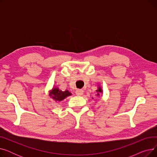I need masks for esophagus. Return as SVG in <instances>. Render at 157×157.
I'll list each match as a JSON object with an SVG mask.
<instances>
[{
  "instance_id": "esophagus-1",
  "label": "esophagus",
  "mask_w": 157,
  "mask_h": 157,
  "mask_svg": "<svg viewBox=\"0 0 157 157\" xmlns=\"http://www.w3.org/2000/svg\"><path fill=\"white\" fill-rule=\"evenodd\" d=\"M76 94L78 96H81L83 94V90L81 89H78L76 91Z\"/></svg>"
}]
</instances>
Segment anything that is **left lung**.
<instances>
[{
	"label": "left lung",
	"instance_id": "obj_1",
	"mask_svg": "<svg viewBox=\"0 0 157 157\" xmlns=\"http://www.w3.org/2000/svg\"><path fill=\"white\" fill-rule=\"evenodd\" d=\"M96 92H97V96H100V94H102L103 93V91H102V88L100 86H98V89L96 90ZM92 98H94L93 97H92Z\"/></svg>",
	"mask_w": 157,
	"mask_h": 157
}]
</instances>
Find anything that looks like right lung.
<instances>
[{"mask_svg":"<svg viewBox=\"0 0 157 157\" xmlns=\"http://www.w3.org/2000/svg\"><path fill=\"white\" fill-rule=\"evenodd\" d=\"M71 95L72 94L69 92V90H66L65 91H62L56 86L53 87L49 91V96L54 101L59 102L63 101L66 97L71 96Z\"/></svg>","mask_w":157,"mask_h":157,"instance_id":"add662e5","label":"right lung"}]
</instances>
